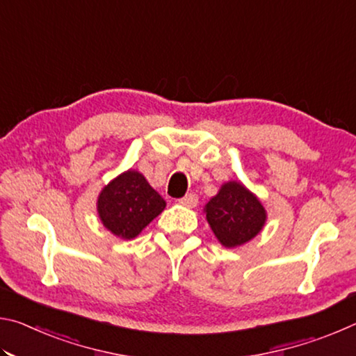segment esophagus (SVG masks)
<instances>
[{
    "label": "esophagus",
    "mask_w": 356,
    "mask_h": 356,
    "mask_svg": "<svg viewBox=\"0 0 356 356\" xmlns=\"http://www.w3.org/2000/svg\"><path fill=\"white\" fill-rule=\"evenodd\" d=\"M179 204H182V206L190 207V209L196 207L197 206V196L195 195V193H188V195H185L184 197H180Z\"/></svg>",
    "instance_id": "esophagus-1"
}]
</instances>
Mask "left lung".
Masks as SVG:
<instances>
[{
  "label": "left lung",
  "instance_id": "left-lung-1",
  "mask_svg": "<svg viewBox=\"0 0 356 356\" xmlns=\"http://www.w3.org/2000/svg\"><path fill=\"white\" fill-rule=\"evenodd\" d=\"M204 212L215 237L226 248L250 242L267 221V212L259 197L236 180L222 184Z\"/></svg>",
  "mask_w": 356,
  "mask_h": 356
}]
</instances>
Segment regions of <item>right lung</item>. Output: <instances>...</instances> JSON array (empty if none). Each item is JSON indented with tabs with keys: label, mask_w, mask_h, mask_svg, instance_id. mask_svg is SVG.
<instances>
[{
	"label": "right lung",
	"mask_w": 356,
	"mask_h": 356,
	"mask_svg": "<svg viewBox=\"0 0 356 356\" xmlns=\"http://www.w3.org/2000/svg\"><path fill=\"white\" fill-rule=\"evenodd\" d=\"M166 202L146 177L135 170L119 174L104 186L97 200L99 218L119 238L131 240L156 218Z\"/></svg>",
	"instance_id": "add662e5"
}]
</instances>
